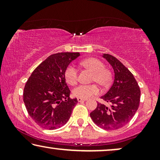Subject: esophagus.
<instances>
[{"label":"esophagus","mask_w":160,"mask_h":160,"mask_svg":"<svg viewBox=\"0 0 160 160\" xmlns=\"http://www.w3.org/2000/svg\"><path fill=\"white\" fill-rule=\"evenodd\" d=\"M77 100H78V102H84V101H86L87 99H84V98H77Z\"/></svg>","instance_id":"1"}]
</instances>
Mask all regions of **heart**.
I'll use <instances>...</instances> for the list:
<instances>
[{
	"label": "heart",
	"mask_w": 160,
	"mask_h": 160,
	"mask_svg": "<svg viewBox=\"0 0 160 160\" xmlns=\"http://www.w3.org/2000/svg\"><path fill=\"white\" fill-rule=\"evenodd\" d=\"M81 65L85 68L93 72L92 81L96 82L102 87H108L112 80V73L111 71L106 68L101 61L97 58H90L85 59L81 62ZM65 78L68 84H75L78 79L77 70L73 65H70L65 71ZM100 89L95 84L85 85L81 84L75 87L73 90V94L75 97L80 98H90L94 95H98Z\"/></svg>",
	"instance_id": "1"
}]
</instances>
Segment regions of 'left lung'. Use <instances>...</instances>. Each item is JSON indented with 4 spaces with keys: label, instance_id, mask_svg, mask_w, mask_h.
I'll return each mask as SVG.
<instances>
[{
    "label": "left lung",
    "instance_id": "1",
    "mask_svg": "<svg viewBox=\"0 0 160 160\" xmlns=\"http://www.w3.org/2000/svg\"><path fill=\"white\" fill-rule=\"evenodd\" d=\"M102 58L112 66L114 79L109 90L100 98L112 105L107 107L98 103L90 117L98 127L104 130H117L128 124L136 113L141 90L134 76L119 60L108 54H103Z\"/></svg>",
    "mask_w": 160,
    "mask_h": 160
}]
</instances>
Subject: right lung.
Masks as SVG:
<instances>
[{
    "instance_id": "obj_1",
    "label": "right lung",
    "mask_w": 160,
    "mask_h": 160,
    "mask_svg": "<svg viewBox=\"0 0 160 160\" xmlns=\"http://www.w3.org/2000/svg\"><path fill=\"white\" fill-rule=\"evenodd\" d=\"M78 52L50 55L34 70L24 88L23 100L30 117L47 130H55L67 123L78 102L71 99L65 71Z\"/></svg>"
}]
</instances>
